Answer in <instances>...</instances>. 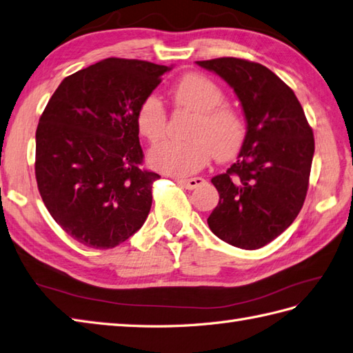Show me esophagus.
<instances>
[{"label":"esophagus","instance_id":"34e87169","mask_svg":"<svg viewBox=\"0 0 353 353\" xmlns=\"http://www.w3.org/2000/svg\"><path fill=\"white\" fill-rule=\"evenodd\" d=\"M178 184L184 188H188V190H194V188L205 184V179L201 176L190 178V179H178Z\"/></svg>","mask_w":353,"mask_h":353}]
</instances>
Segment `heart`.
I'll return each instance as SVG.
<instances>
[{
  "instance_id": "heart-1",
  "label": "heart",
  "mask_w": 353,
  "mask_h": 353,
  "mask_svg": "<svg viewBox=\"0 0 353 353\" xmlns=\"http://www.w3.org/2000/svg\"><path fill=\"white\" fill-rule=\"evenodd\" d=\"M178 109L194 114L187 130L188 141H165L150 151V165L163 174L187 176L201 170L211 156L219 161L236 157L247 137V125L241 112L226 105V94L211 77L187 73L174 91ZM137 130L150 142L160 141L166 132L168 115L156 96L145 99L136 114Z\"/></svg>"
}]
</instances>
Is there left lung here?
I'll list each match as a JSON object with an SVG mask.
<instances>
[{
  "mask_svg": "<svg viewBox=\"0 0 353 353\" xmlns=\"http://www.w3.org/2000/svg\"><path fill=\"white\" fill-rule=\"evenodd\" d=\"M196 64L234 88L247 121L236 163L211 179L220 201L208 226L225 243L256 250L283 234L303 208L313 130L295 92L265 65L232 57Z\"/></svg>",
  "mask_w": 353,
  "mask_h": 353,
  "instance_id": "1",
  "label": "left lung"
}]
</instances>
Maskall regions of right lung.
<instances>
[{"label":"right lung","instance_id":"right-lung-1","mask_svg":"<svg viewBox=\"0 0 353 353\" xmlns=\"http://www.w3.org/2000/svg\"><path fill=\"white\" fill-rule=\"evenodd\" d=\"M170 67L108 58L59 83L36 132V179L64 232L114 248L139 230L160 178L142 168L137 108Z\"/></svg>","mask_w":353,"mask_h":353}]
</instances>
